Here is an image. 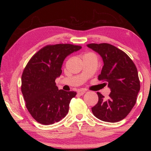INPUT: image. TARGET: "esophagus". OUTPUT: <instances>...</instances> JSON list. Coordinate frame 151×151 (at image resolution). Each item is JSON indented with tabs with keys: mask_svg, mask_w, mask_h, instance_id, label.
Masks as SVG:
<instances>
[{
	"mask_svg": "<svg viewBox=\"0 0 151 151\" xmlns=\"http://www.w3.org/2000/svg\"><path fill=\"white\" fill-rule=\"evenodd\" d=\"M77 93H78V94H79V95H83V94L85 93V91H84V90H78L77 91Z\"/></svg>",
	"mask_w": 151,
	"mask_h": 151,
	"instance_id": "34e87169",
	"label": "esophagus"
}]
</instances>
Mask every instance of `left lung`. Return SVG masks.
<instances>
[{
    "instance_id": "left-lung-1",
    "label": "left lung",
    "mask_w": 151,
    "mask_h": 151,
    "mask_svg": "<svg viewBox=\"0 0 151 151\" xmlns=\"http://www.w3.org/2000/svg\"><path fill=\"white\" fill-rule=\"evenodd\" d=\"M87 47L103 58L104 65L98 76L108 85V99L97 93L99 101L92 108L94 116L101 121L116 122L126 117L137 101L140 91L138 71L133 61L123 51L108 43H91Z\"/></svg>"
}]
</instances>
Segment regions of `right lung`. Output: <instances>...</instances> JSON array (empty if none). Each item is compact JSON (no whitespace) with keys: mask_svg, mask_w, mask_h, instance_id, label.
Wrapping results in <instances>:
<instances>
[{"mask_svg":"<svg viewBox=\"0 0 151 151\" xmlns=\"http://www.w3.org/2000/svg\"><path fill=\"white\" fill-rule=\"evenodd\" d=\"M81 48L70 44L47 45L35 53L25 66L21 91L27 109L39 123L54 124L68 113L70 102L76 93L58 90L55 79L62 73L65 58Z\"/></svg>","mask_w":151,"mask_h":151,"instance_id":"1","label":"right lung"}]
</instances>
